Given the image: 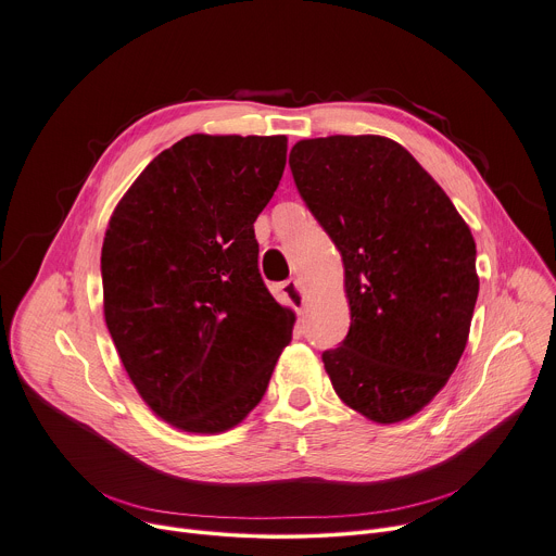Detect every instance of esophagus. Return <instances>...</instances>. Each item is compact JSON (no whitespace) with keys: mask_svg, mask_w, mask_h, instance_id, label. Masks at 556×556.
<instances>
[{"mask_svg":"<svg viewBox=\"0 0 556 556\" xmlns=\"http://www.w3.org/2000/svg\"><path fill=\"white\" fill-rule=\"evenodd\" d=\"M279 294L283 301H288V304L301 315L306 308V292L304 288H301V283L296 279H288L279 286Z\"/></svg>","mask_w":556,"mask_h":556,"instance_id":"obj_1","label":"esophagus"}]
</instances>
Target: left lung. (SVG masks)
<instances>
[{
    "label": "left lung",
    "mask_w": 556,
    "mask_h": 556,
    "mask_svg": "<svg viewBox=\"0 0 556 556\" xmlns=\"http://www.w3.org/2000/svg\"><path fill=\"white\" fill-rule=\"evenodd\" d=\"M288 164L345 270L350 328L321 355L332 388L377 424L408 419L466 350L479 294L472 232L441 186L388 137L304 139Z\"/></svg>",
    "instance_id": "1"
}]
</instances>
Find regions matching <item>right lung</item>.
Returning <instances> with one entry per match:
<instances>
[{
	"label": "right lung",
	"mask_w": 556,
	"mask_h": 556,
	"mask_svg": "<svg viewBox=\"0 0 556 556\" xmlns=\"http://www.w3.org/2000/svg\"><path fill=\"white\" fill-rule=\"evenodd\" d=\"M283 135H190L150 162L102 248L104 317L141 399L186 432H224L266 394L294 315L260 275L255 224Z\"/></svg>",
	"instance_id": "add662e5"
}]
</instances>
